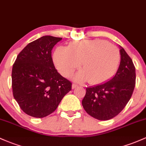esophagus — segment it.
<instances>
[{"label":"esophagus","mask_w":146,"mask_h":146,"mask_svg":"<svg viewBox=\"0 0 146 146\" xmlns=\"http://www.w3.org/2000/svg\"><path fill=\"white\" fill-rule=\"evenodd\" d=\"M77 85H76V84H73L72 85V89H74V88H76V87H77Z\"/></svg>","instance_id":"34e87169"}]
</instances>
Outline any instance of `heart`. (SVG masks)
<instances>
[{
    "label": "heart",
    "mask_w": 146,
    "mask_h": 146,
    "mask_svg": "<svg viewBox=\"0 0 146 146\" xmlns=\"http://www.w3.org/2000/svg\"><path fill=\"white\" fill-rule=\"evenodd\" d=\"M54 62L62 76L68 77L80 67L84 70L74 76L75 81L88 80L91 84H100L116 73L120 62L117 46L105 40H83L66 46H58L54 51Z\"/></svg>",
    "instance_id": "obj_1"
}]
</instances>
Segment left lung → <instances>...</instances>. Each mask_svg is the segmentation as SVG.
<instances>
[{"label": "left lung", "instance_id": "obj_1", "mask_svg": "<svg viewBox=\"0 0 146 146\" xmlns=\"http://www.w3.org/2000/svg\"><path fill=\"white\" fill-rule=\"evenodd\" d=\"M120 62L115 76L104 84L86 88L84 109L92 117L107 120L116 116L129 101L136 81L135 67L125 49L119 45Z\"/></svg>", "mask_w": 146, "mask_h": 146}]
</instances>
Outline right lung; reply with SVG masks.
<instances>
[{"mask_svg":"<svg viewBox=\"0 0 146 146\" xmlns=\"http://www.w3.org/2000/svg\"><path fill=\"white\" fill-rule=\"evenodd\" d=\"M61 40L46 35L31 42L13 65L14 98L32 117L41 118L52 113L72 89V83L58 72L51 58V50Z\"/></svg>","mask_w":146,"mask_h":146,"instance_id":"right-lung-1","label":"right lung"}]
</instances>
